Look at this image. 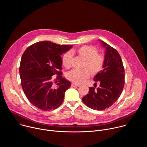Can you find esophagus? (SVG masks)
Segmentation results:
<instances>
[{"label":"esophagus","mask_w":147,"mask_h":147,"mask_svg":"<svg viewBox=\"0 0 147 147\" xmlns=\"http://www.w3.org/2000/svg\"><path fill=\"white\" fill-rule=\"evenodd\" d=\"M71 86L72 87H79L80 85L79 84H77L76 83H72L71 84Z\"/></svg>","instance_id":"1"}]
</instances>
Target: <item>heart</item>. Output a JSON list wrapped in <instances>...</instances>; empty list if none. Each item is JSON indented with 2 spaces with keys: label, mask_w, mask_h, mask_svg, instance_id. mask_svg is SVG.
<instances>
[{
  "label": "heart",
  "mask_w": 147,
  "mask_h": 147,
  "mask_svg": "<svg viewBox=\"0 0 147 147\" xmlns=\"http://www.w3.org/2000/svg\"><path fill=\"white\" fill-rule=\"evenodd\" d=\"M74 52V51H72ZM71 51L67 52L62 57V64L65 67L69 68L71 66L73 53ZM78 54L86 60L85 66L89 70L91 73L95 74L99 72L104 65V57L102 55L97 54L96 48L91 46H84L77 50ZM67 78L71 81L80 84L90 76V72L87 69L82 70L73 69L67 73Z\"/></svg>",
  "instance_id": "obj_1"
}]
</instances>
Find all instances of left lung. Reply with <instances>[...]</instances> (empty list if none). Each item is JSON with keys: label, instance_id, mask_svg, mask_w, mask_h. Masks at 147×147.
I'll use <instances>...</instances> for the list:
<instances>
[{"label": "left lung", "instance_id": "obj_1", "mask_svg": "<svg viewBox=\"0 0 147 147\" xmlns=\"http://www.w3.org/2000/svg\"><path fill=\"white\" fill-rule=\"evenodd\" d=\"M105 48L103 70L94 77L99 83L95 88L90 87L89 93L82 98L86 105L94 110H104L112 106L119 98L124 85V70L118 52L103 40L98 39Z\"/></svg>", "mask_w": 147, "mask_h": 147}]
</instances>
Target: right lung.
Wrapping results in <instances>:
<instances>
[{
    "label": "right lung",
    "mask_w": 147,
    "mask_h": 147,
    "mask_svg": "<svg viewBox=\"0 0 147 147\" xmlns=\"http://www.w3.org/2000/svg\"><path fill=\"white\" fill-rule=\"evenodd\" d=\"M73 45H60L50 41L35 43L24 51L19 69L23 91L34 106L42 111L56 109L63 102L66 91L71 82L61 76L56 86L53 75H61V55Z\"/></svg>",
    "instance_id": "obj_1"
}]
</instances>
